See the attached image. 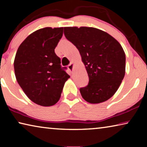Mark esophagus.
<instances>
[{"instance_id": "1", "label": "esophagus", "mask_w": 147, "mask_h": 147, "mask_svg": "<svg viewBox=\"0 0 147 147\" xmlns=\"http://www.w3.org/2000/svg\"><path fill=\"white\" fill-rule=\"evenodd\" d=\"M73 67H74V63H73V62H71L70 64L68 65V69H69V70L73 72Z\"/></svg>"}]
</instances>
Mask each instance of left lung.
I'll return each mask as SVG.
<instances>
[{
  "mask_svg": "<svg viewBox=\"0 0 147 147\" xmlns=\"http://www.w3.org/2000/svg\"><path fill=\"white\" fill-rule=\"evenodd\" d=\"M64 35L78 49L88 74V85L80 89L82 96L91 104L108 100L125 74L126 56L120 43L92 27H65Z\"/></svg>",
  "mask_w": 147,
  "mask_h": 147,
  "instance_id": "8db88e82",
  "label": "left lung"
}]
</instances>
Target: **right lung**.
<instances>
[{"mask_svg": "<svg viewBox=\"0 0 147 147\" xmlns=\"http://www.w3.org/2000/svg\"><path fill=\"white\" fill-rule=\"evenodd\" d=\"M63 30L47 27L33 32L21 44L15 58L17 82L32 102L42 106L54 105L59 100L70 78L54 52Z\"/></svg>", "mask_w": 147, "mask_h": 147, "instance_id": "add662e5", "label": "right lung"}]
</instances>
